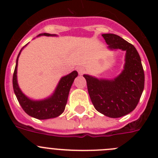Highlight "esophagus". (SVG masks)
I'll return each mask as SVG.
<instances>
[{
    "mask_svg": "<svg viewBox=\"0 0 158 158\" xmlns=\"http://www.w3.org/2000/svg\"><path fill=\"white\" fill-rule=\"evenodd\" d=\"M77 71H78V73L81 75V74H83L84 73H85V69H84L83 67H78V68H77Z\"/></svg>",
    "mask_w": 158,
    "mask_h": 158,
    "instance_id": "obj_1",
    "label": "esophagus"
}]
</instances>
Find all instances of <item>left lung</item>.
<instances>
[{
	"mask_svg": "<svg viewBox=\"0 0 158 158\" xmlns=\"http://www.w3.org/2000/svg\"><path fill=\"white\" fill-rule=\"evenodd\" d=\"M107 48L126 51L123 69L114 79L84 74L93 106L103 115L119 118L135 110L144 89L145 75L136 48L115 34H103Z\"/></svg>",
	"mask_w": 158,
	"mask_h": 158,
	"instance_id": "left-lung-1",
	"label": "left lung"
}]
</instances>
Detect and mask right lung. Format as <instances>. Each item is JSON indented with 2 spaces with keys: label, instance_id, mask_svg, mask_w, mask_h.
<instances>
[{
  "label": "right lung",
  "instance_id": "obj_1",
  "mask_svg": "<svg viewBox=\"0 0 158 158\" xmlns=\"http://www.w3.org/2000/svg\"><path fill=\"white\" fill-rule=\"evenodd\" d=\"M41 35L56 36L57 35L43 33V34H40L38 36ZM23 47L20 50L17 58H16V67H15L13 77H12L14 93H15V95H16L19 104L27 115L38 118V119H48V118L59 116L65 110L69 90H70L71 86L73 83V81L77 77V72L74 70L70 73L69 74L62 77L60 79L58 85H57L53 94L49 97L40 100H31L29 97H27L26 95L23 94L21 89H19L17 82L18 58H19V54L21 53Z\"/></svg>",
  "mask_w": 158,
  "mask_h": 158
}]
</instances>
